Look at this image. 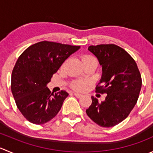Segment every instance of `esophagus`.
Here are the masks:
<instances>
[{"label":"esophagus","instance_id":"esophagus-1","mask_svg":"<svg viewBox=\"0 0 153 153\" xmlns=\"http://www.w3.org/2000/svg\"><path fill=\"white\" fill-rule=\"evenodd\" d=\"M74 95H75V96L78 98H81V97H82V95H81V94H79V93H76V92H74Z\"/></svg>","mask_w":153,"mask_h":153}]
</instances>
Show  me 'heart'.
<instances>
[{
	"label": "heart",
	"instance_id": "obj_1",
	"mask_svg": "<svg viewBox=\"0 0 153 153\" xmlns=\"http://www.w3.org/2000/svg\"><path fill=\"white\" fill-rule=\"evenodd\" d=\"M91 59H95L94 57L91 55H84L82 56L83 62H85L86 61H89ZM88 85V81H84V80H76L74 81L73 82L71 83L70 87L76 91H84L86 89V86Z\"/></svg>",
	"mask_w": 153,
	"mask_h": 153
}]
</instances>
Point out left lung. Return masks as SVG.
Masks as SVG:
<instances>
[{"mask_svg": "<svg viewBox=\"0 0 153 153\" xmlns=\"http://www.w3.org/2000/svg\"><path fill=\"white\" fill-rule=\"evenodd\" d=\"M102 66V77L95 92L106 93L104 101L92 96L86 112L103 127H112L123 121L136 104L141 89V75L135 60L115 44H100L88 48Z\"/></svg>", "mask_w": 153, "mask_h": 153, "instance_id": "left-lung-1", "label": "left lung"}]
</instances>
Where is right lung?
<instances>
[{"label":"right lung","instance_id":"add662e5","mask_svg":"<svg viewBox=\"0 0 153 153\" xmlns=\"http://www.w3.org/2000/svg\"><path fill=\"white\" fill-rule=\"evenodd\" d=\"M79 48L41 41L29 47L18 58L12 72L11 90L17 107L29 122L45 124L58 113L69 94L64 90L51 93L47 84Z\"/></svg>","mask_w":153,"mask_h":153}]
</instances>
